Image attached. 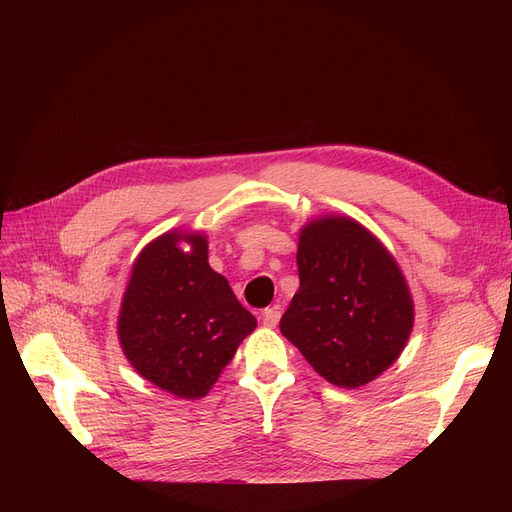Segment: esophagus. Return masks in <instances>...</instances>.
Returning a JSON list of instances; mask_svg holds the SVG:
<instances>
[{
    "mask_svg": "<svg viewBox=\"0 0 512 512\" xmlns=\"http://www.w3.org/2000/svg\"><path fill=\"white\" fill-rule=\"evenodd\" d=\"M277 322H280V307L273 305L262 309V324H265V327H275Z\"/></svg>",
    "mask_w": 512,
    "mask_h": 512,
    "instance_id": "34e87169",
    "label": "esophagus"
}]
</instances>
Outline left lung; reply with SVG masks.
Instances as JSON below:
<instances>
[{
  "mask_svg": "<svg viewBox=\"0 0 512 512\" xmlns=\"http://www.w3.org/2000/svg\"><path fill=\"white\" fill-rule=\"evenodd\" d=\"M299 290L282 335L335 386L356 389L389 369L414 324V303L395 258L367 228L324 215L299 235Z\"/></svg>",
  "mask_w": 512,
  "mask_h": 512,
  "instance_id": "obj_1",
  "label": "left lung"
}]
</instances>
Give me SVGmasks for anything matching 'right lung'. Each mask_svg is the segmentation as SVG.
Masks as SVG:
<instances>
[{
    "label": "right lung",
    "mask_w": 512,
    "mask_h": 512,
    "mask_svg": "<svg viewBox=\"0 0 512 512\" xmlns=\"http://www.w3.org/2000/svg\"><path fill=\"white\" fill-rule=\"evenodd\" d=\"M191 245L181 251L178 243ZM256 318L207 260L200 232H166L138 254L119 309V344L132 367L183 399L209 393Z\"/></svg>",
    "instance_id": "obj_1"
}]
</instances>
